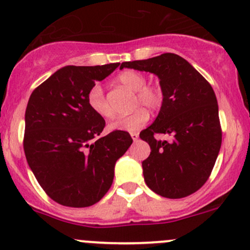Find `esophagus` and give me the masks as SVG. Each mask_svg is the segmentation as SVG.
Segmentation results:
<instances>
[{
	"label": "esophagus",
	"mask_w": 250,
	"mask_h": 250,
	"mask_svg": "<svg viewBox=\"0 0 250 250\" xmlns=\"http://www.w3.org/2000/svg\"><path fill=\"white\" fill-rule=\"evenodd\" d=\"M130 136H131V139H133L134 142L139 140V134L137 133H130Z\"/></svg>",
	"instance_id": "esophagus-1"
}]
</instances>
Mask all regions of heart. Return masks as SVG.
Wrapping results in <instances>:
<instances>
[{"label":"heart","mask_w":250,"mask_h":250,"mask_svg":"<svg viewBox=\"0 0 250 250\" xmlns=\"http://www.w3.org/2000/svg\"><path fill=\"white\" fill-rule=\"evenodd\" d=\"M116 81L123 87L135 91L134 107L140 104L147 107L150 110H156L162 103V93L160 88L155 85H145L146 77L141 73L135 70H125L117 76ZM87 102L89 108L94 114L102 119H110L114 115V110L105 99L104 93L99 84L93 85L88 91ZM149 119V113L147 109L143 107H137L135 110L125 116H121L114 120L109 125L110 130H123V131H135L141 129Z\"/></svg>","instance_id":"1"}]
</instances>
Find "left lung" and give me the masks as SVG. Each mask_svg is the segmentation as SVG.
Segmentation results:
<instances>
[{"label":"left lung","instance_id":"1","mask_svg":"<svg viewBox=\"0 0 250 250\" xmlns=\"http://www.w3.org/2000/svg\"><path fill=\"white\" fill-rule=\"evenodd\" d=\"M123 68L154 74L162 90L159 115L140 133L151 149L142 162L146 183L168 199L195 193L208 180L222 142L213 88L190 63L173 53L123 62L120 69ZM156 133L171 134L173 139L156 140Z\"/></svg>","mask_w":250,"mask_h":250}]
</instances>
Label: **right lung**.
<instances>
[{
	"label": "right lung",
	"instance_id": "1",
	"mask_svg": "<svg viewBox=\"0 0 250 250\" xmlns=\"http://www.w3.org/2000/svg\"><path fill=\"white\" fill-rule=\"evenodd\" d=\"M119 65H65L29 97L25 159L43 190L60 205L82 208L99 202L113 183L116 161L133 143L122 130L96 139L105 122L87 102L89 89Z\"/></svg>",
	"mask_w": 250,
	"mask_h": 250
}]
</instances>
